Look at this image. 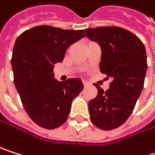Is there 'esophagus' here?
<instances>
[{
    "instance_id": "obj_1",
    "label": "esophagus",
    "mask_w": 155,
    "mask_h": 155,
    "mask_svg": "<svg viewBox=\"0 0 155 155\" xmlns=\"http://www.w3.org/2000/svg\"><path fill=\"white\" fill-rule=\"evenodd\" d=\"M83 84H84V87H86V86H88V84H88V82H87V81H83Z\"/></svg>"
}]
</instances>
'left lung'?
Returning <instances> with one entry per match:
<instances>
[{"instance_id":"left-lung-1","label":"left lung","mask_w":155,"mask_h":155,"mask_svg":"<svg viewBox=\"0 0 155 155\" xmlns=\"http://www.w3.org/2000/svg\"><path fill=\"white\" fill-rule=\"evenodd\" d=\"M85 32L100 44V70L106 79L112 78L105 92L94 84L98 94L89 102L91 121L102 130H114L127 121L143 91L147 70L145 47L135 34L117 26L88 28Z\"/></svg>"}]
</instances>
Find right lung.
Here are the masks:
<instances>
[{"label":"right lung","instance_id":"right-lung-1","mask_svg":"<svg viewBox=\"0 0 155 155\" xmlns=\"http://www.w3.org/2000/svg\"><path fill=\"white\" fill-rule=\"evenodd\" d=\"M83 37L84 30L40 25L16 39L12 56L13 82L26 113L42 128L63 124L72 100L84 89L80 79L60 83L53 77L54 64L61 62L66 49Z\"/></svg>","mask_w":155,"mask_h":155}]
</instances>
